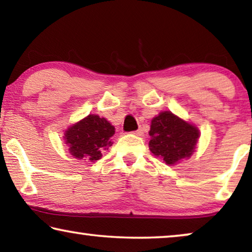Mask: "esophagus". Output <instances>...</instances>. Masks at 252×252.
<instances>
[{
	"label": "esophagus",
	"mask_w": 252,
	"mask_h": 252,
	"mask_svg": "<svg viewBox=\"0 0 252 252\" xmlns=\"http://www.w3.org/2000/svg\"><path fill=\"white\" fill-rule=\"evenodd\" d=\"M134 134H137V136H144V130L141 127H139L138 130L134 131Z\"/></svg>",
	"instance_id": "1"
}]
</instances>
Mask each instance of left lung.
<instances>
[{"mask_svg":"<svg viewBox=\"0 0 252 252\" xmlns=\"http://www.w3.org/2000/svg\"><path fill=\"white\" fill-rule=\"evenodd\" d=\"M149 136L150 152L171 165L193 153L199 131L171 112H162L152 120Z\"/></svg>","mask_w":252,"mask_h":252,"instance_id":"1","label":"left lung"}]
</instances>
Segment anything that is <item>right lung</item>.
Listing matches in <instances>:
<instances>
[{
  "mask_svg": "<svg viewBox=\"0 0 252 252\" xmlns=\"http://www.w3.org/2000/svg\"><path fill=\"white\" fill-rule=\"evenodd\" d=\"M115 133L114 126L106 119L90 114L65 131V144L71 155L78 159L86 158L95 162L102 157V152L113 142L111 137Z\"/></svg>",
  "mask_w": 252,
  "mask_h": 252,
  "instance_id": "1",
  "label": "right lung"
}]
</instances>
